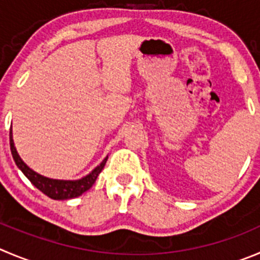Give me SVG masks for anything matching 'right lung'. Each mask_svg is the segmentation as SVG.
Listing matches in <instances>:
<instances>
[{
	"label": "right lung",
	"mask_w": 260,
	"mask_h": 260,
	"mask_svg": "<svg viewBox=\"0 0 260 260\" xmlns=\"http://www.w3.org/2000/svg\"><path fill=\"white\" fill-rule=\"evenodd\" d=\"M10 148H11V154L14 158L15 163L19 169L21 170L24 175L28 177L29 181L37 187V189L41 190L43 194H46L47 197H49L51 199L54 200H65V199H73V198L80 197L83 192H85L86 190L90 189L93 186V184L97 180L98 175L101 174V171L105 167L106 162H107V158L102 160L100 166H97L93 171L89 175H86L85 177L80 180H54V179H48V177H44L42 175L37 174L33 170L29 169L28 166L23 162V159L20 158V155L17 154L16 148L14 145V139H12V132L10 128Z\"/></svg>",
	"instance_id": "add662e5"
}]
</instances>
